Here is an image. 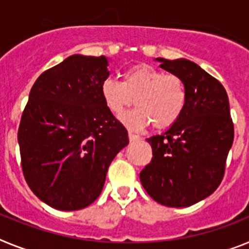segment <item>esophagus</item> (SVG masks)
Masks as SVG:
<instances>
[{"label":"esophagus","instance_id":"1","mask_svg":"<svg viewBox=\"0 0 249 249\" xmlns=\"http://www.w3.org/2000/svg\"><path fill=\"white\" fill-rule=\"evenodd\" d=\"M142 138L139 137V135H137V134L131 133V131H129V140L130 142H138V140H140Z\"/></svg>","mask_w":249,"mask_h":249}]
</instances>
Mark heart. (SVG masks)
<instances>
[{"label": "heart", "instance_id": "1", "mask_svg": "<svg viewBox=\"0 0 249 249\" xmlns=\"http://www.w3.org/2000/svg\"><path fill=\"white\" fill-rule=\"evenodd\" d=\"M101 96L115 115H120L135 100L137 107L123 115L130 129L153 127L163 130L179 120L187 104V85L183 77L148 64L126 69L123 81L107 77L101 84Z\"/></svg>", "mask_w": 249, "mask_h": 249}]
</instances>
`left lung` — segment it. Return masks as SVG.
Segmentation results:
<instances>
[{
    "mask_svg": "<svg viewBox=\"0 0 249 249\" xmlns=\"http://www.w3.org/2000/svg\"><path fill=\"white\" fill-rule=\"evenodd\" d=\"M158 61L183 77L187 104L169 130L146 139L153 158L140 172V181L155 202L189 207L211 196L224 177L234 138L228 95L215 77L189 60Z\"/></svg>",
    "mask_w": 249,
    "mask_h": 249,
    "instance_id": "8db88e82",
    "label": "left lung"
}]
</instances>
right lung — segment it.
<instances>
[{"instance_id":"add662e5","label":"right lung","mask_w":249,"mask_h":249,"mask_svg":"<svg viewBox=\"0 0 249 249\" xmlns=\"http://www.w3.org/2000/svg\"><path fill=\"white\" fill-rule=\"evenodd\" d=\"M105 56L72 55L35 81L17 139L30 189L60 211L98 199L110 163L127 145L124 125L109 111L101 84Z\"/></svg>"}]
</instances>
